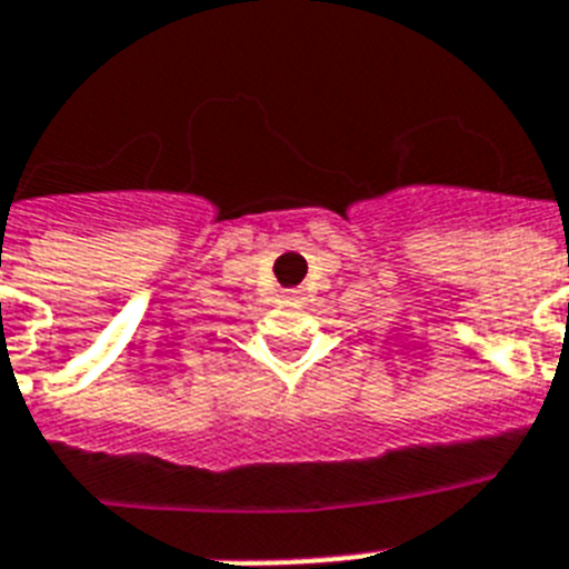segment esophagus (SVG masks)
<instances>
[{
	"instance_id": "1",
	"label": "esophagus",
	"mask_w": 569,
	"mask_h": 569,
	"mask_svg": "<svg viewBox=\"0 0 569 569\" xmlns=\"http://www.w3.org/2000/svg\"><path fill=\"white\" fill-rule=\"evenodd\" d=\"M286 298H289V300H298V292H295V289H292V292H286Z\"/></svg>"
}]
</instances>
